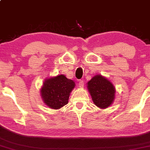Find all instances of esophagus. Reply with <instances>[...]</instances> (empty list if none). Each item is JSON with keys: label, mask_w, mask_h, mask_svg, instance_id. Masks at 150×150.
<instances>
[{"label": "esophagus", "mask_w": 150, "mask_h": 150, "mask_svg": "<svg viewBox=\"0 0 150 150\" xmlns=\"http://www.w3.org/2000/svg\"><path fill=\"white\" fill-rule=\"evenodd\" d=\"M84 85V81L83 80H79V87H81V88H83Z\"/></svg>", "instance_id": "esophagus-1"}]
</instances>
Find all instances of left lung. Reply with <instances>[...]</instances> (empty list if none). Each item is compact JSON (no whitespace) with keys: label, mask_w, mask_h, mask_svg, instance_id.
<instances>
[{"label":"left lung","mask_w":150,"mask_h":150,"mask_svg":"<svg viewBox=\"0 0 150 150\" xmlns=\"http://www.w3.org/2000/svg\"><path fill=\"white\" fill-rule=\"evenodd\" d=\"M87 88L94 104L101 109L108 108L115 99L113 84L100 75H95L87 83Z\"/></svg>","instance_id":"1"}]
</instances>
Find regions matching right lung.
Instances as JSON below:
<instances>
[{
  "label": "right lung",
  "mask_w": 150,
  "mask_h": 150,
  "mask_svg": "<svg viewBox=\"0 0 150 150\" xmlns=\"http://www.w3.org/2000/svg\"><path fill=\"white\" fill-rule=\"evenodd\" d=\"M75 85L74 81L64 75L45 79L40 89L43 102L50 108L58 110L67 104L70 92Z\"/></svg>",
  "instance_id": "1"
}]
</instances>
